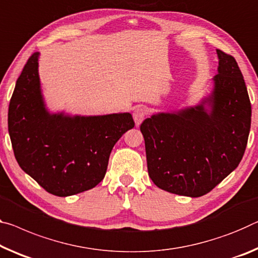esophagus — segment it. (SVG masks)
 Listing matches in <instances>:
<instances>
[{
    "label": "esophagus",
    "mask_w": 258,
    "mask_h": 258,
    "mask_svg": "<svg viewBox=\"0 0 258 258\" xmlns=\"http://www.w3.org/2000/svg\"><path fill=\"white\" fill-rule=\"evenodd\" d=\"M147 116V110L142 107H139L136 110H134L133 112V118H134V121H136V125L139 126L141 124L142 121Z\"/></svg>",
    "instance_id": "34e87169"
}]
</instances>
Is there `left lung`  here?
<instances>
[{
    "label": "left lung",
    "instance_id": "8db88e82",
    "mask_svg": "<svg viewBox=\"0 0 258 258\" xmlns=\"http://www.w3.org/2000/svg\"><path fill=\"white\" fill-rule=\"evenodd\" d=\"M218 75L203 105L158 113L140 125L153 182L169 193L200 198L236 169L246 150L251 104L234 57L217 49Z\"/></svg>",
    "mask_w": 258,
    "mask_h": 258
}]
</instances>
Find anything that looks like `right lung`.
<instances>
[{
    "instance_id": "1",
    "label": "right lung",
    "mask_w": 258,
    "mask_h": 258,
    "mask_svg": "<svg viewBox=\"0 0 258 258\" xmlns=\"http://www.w3.org/2000/svg\"><path fill=\"white\" fill-rule=\"evenodd\" d=\"M39 52L32 54L16 83L8 126L19 166L48 193L70 196L103 180L110 153L134 127L131 113L94 117L49 114L38 73Z\"/></svg>"
}]
</instances>
